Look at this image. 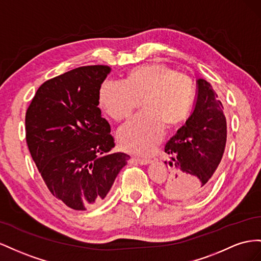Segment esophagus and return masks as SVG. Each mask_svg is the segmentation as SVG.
<instances>
[{
  "label": "esophagus",
  "mask_w": 261,
  "mask_h": 261,
  "mask_svg": "<svg viewBox=\"0 0 261 261\" xmlns=\"http://www.w3.org/2000/svg\"><path fill=\"white\" fill-rule=\"evenodd\" d=\"M132 161L140 164V165H148V164L152 163L151 160H146V159H136V158H133Z\"/></svg>",
  "instance_id": "obj_1"
}]
</instances>
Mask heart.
<instances>
[{
  "instance_id": "heart-1",
  "label": "heart",
  "mask_w": 261,
  "mask_h": 261,
  "mask_svg": "<svg viewBox=\"0 0 261 261\" xmlns=\"http://www.w3.org/2000/svg\"><path fill=\"white\" fill-rule=\"evenodd\" d=\"M189 76L162 63L132 70L124 82L107 80L100 85V107L115 120H122L143 99L144 113L129 119L118 130V142L124 151L150 154L165 133V123L179 125L188 118L193 101Z\"/></svg>"
}]
</instances>
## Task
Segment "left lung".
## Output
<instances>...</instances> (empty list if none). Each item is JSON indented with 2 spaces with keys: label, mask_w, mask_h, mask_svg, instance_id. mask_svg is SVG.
I'll list each match as a JSON object with an SVG mask.
<instances>
[{
  "label": "left lung",
  "mask_w": 261,
  "mask_h": 261,
  "mask_svg": "<svg viewBox=\"0 0 261 261\" xmlns=\"http://www.w3.org/2000/svg\"><path fill=\"white\" fill-rule=\"evenodd\" d=\"M226 135L222 102L212 86L198 79L191 114L165 146L172 170L170 178L163 185L162 195L180 201L202 197L218 173Z\"/></svg>",
  "instance_id": "obj_1"
}]
</instances>
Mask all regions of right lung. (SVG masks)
Listing matches in <instances>:
<instances>
[{
  "instance_id": "add662e5",
  "label": "right lung",
  "mask_w": 261,
  "mask_h": 261,
  "mask_svg": "<svg viewBox=\"0 0 261 261\" xmlns=\"http://www.w3.org/2000/svg\"><path fill=\"white\" fill-rule=\"evenodd\" d=\"M111 69L88 65L38 88L26 113V141L52 196L83 211L102 202L130 156L114 153L98 92Z\"/></svg>"
}]
</instances>
